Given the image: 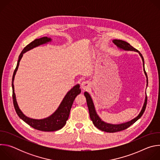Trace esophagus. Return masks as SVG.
<instances>
[{"mask_svg": "<svg viewBox=\"0 0 160 160\" xmlns=\"http://www.w3.org/2000/svg\"><path fill=\"white\" fill-rule=\"evenodd\" d=\"M90 87V83L87 81L85 82H83L81 84V88L82 89L83 91L86 90L87 89H88Z\"/></svg>", "mask_w": 160, "mask_h": 160, "instance_id": "1", "label": "esophagus"}]
</instances>
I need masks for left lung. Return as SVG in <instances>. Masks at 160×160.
<instances>
[{"label": "left lung", "mask_w": 160, "mask_h": 160, "mask_svg": "<svg viewBox=\"0 0 160 160\" xmlns=\"http://www.w3.org/2000/svg\"><path fill=\"white\" fill-rule=\"evenodd\" d=\"M113 42L115 43V44H116L117 46L120 48H122L124 50H127V51H133L135 52H138L141 56V57L142 58V62H143V65L144 66V58L143 56L142 55V54L138 51L136 49H135L134 48H133L132 45L128 43V42L122 40H113ZM144 73L146 75L147 77V85L148 83V76H147V73L144 70ZM84 95L86 98V101H87V106L88 108V111H89V115H90V118L91 119V120L92 121L94 125H95L96 127H97L98 129L104 131V132H109V133H114V132H120L122 130H124L125 129H127V128H128L130 125H132V124H133L136 121H138L143 115V113L145 111L146 108V105H147V101H148V97L146 96V99H145V102L144 104V106L142 107V109L141 111V112L139 113V115L136 118H135L134 119H133L132 120L125 123H122V124H120V125H112V124H109V123H106L105 122H104L103 121L101 120V119L98 117V115H97V113L96 112L95 110V108L93 104V101L91 99V97L90 96V95L88 94V92H85L84 93Z\"/></svg>", "instance_id": "left-lung-1"}]
</instances>
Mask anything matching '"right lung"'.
I'll list each match as a JSON object with an SVG mask.
<instances>
[{
    "label": "right lung",
    "instance_id": "1",
    "mask_svg": "<svg viewBox=\"0 0 160 160\" xmlns=\"http://www.w3.org/2000/svg\"><path fill=\"white\" fill-rule=\"evenodd\" d=\"M51 40V38H49L47 37H44L40 38L35 39L33 42L28 44L23 49V50L22 51L20 55L19 56L17 66L14 70L13 76H12V79L13 104H14V107L17 115L21 119H22L25 122H26L27 124H28L30 126H31L33 128L38 130L43 131V132L56 131L62 128L65 125L66 121L68 120V117H69L70 112L73 102L75 98L81 92V89L80 88V85H77L76 86H75L67 93L64 99L62 100V102L61 103L60 106H59L58 109L54 112V113H53L51 117L43 120H34V119L29 118L27 117L19 109L16 102L14 90V85H13L14 76L16 75V71L18 68L19 61L25 52L37 46H38V45L41 44L45 43Z\"/></svg>",
    "mask_w": 160,
    "mask_h": 160
}]
</instances>
